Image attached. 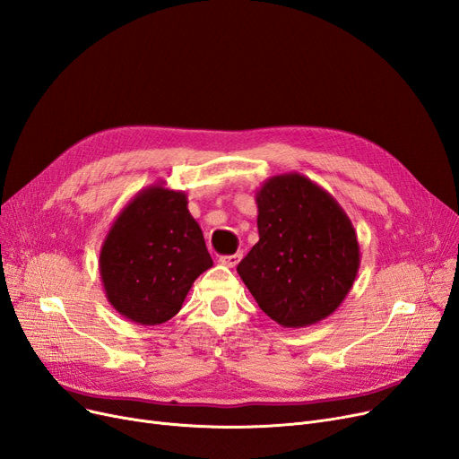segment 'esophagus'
I'll return each instance as SVG.
<instances>
[{
	"instance_id": "obj_1",
	"label": "esophagus",
	"mask_w": 459,
	"mask_h": 459,
	"mask_svg": "<svg viewBox=\"0 0 459 459\" xmlns=\"http://www.w3.org/2000/svg\"><path fill=\"white\" fill-rule=\"evenodd\" d=\"M240 258H242V253H234V255H225V256H221L219 258V263L221 264H225V266H229V268H234L238 263H240Z\"/></svg>"
}]
</instances>
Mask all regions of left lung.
<instances>
[{
    "instance_id": "1",
    "label": "left lung",
    "mask_w": 459,
    "mask_h": 459,
    "mask_svg": "<svg viewBox=\"0 0 459 459\" xmlns=\"http://www.w3.org/2000/svg\"><path fill=\"white\" fill-rule=\"evenodd\" d=\"M258 242L236 272L272 321L316 325L343 304L360 268L349 215L307 176H272L256 189Z\"/></svg>"
}]
</instances>
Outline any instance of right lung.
Here are the masks:
<instances>
[{
    "label": "right lung",
    "mask_w": 459,
    "mask_h": 459,
    "mask_svg": "<svg viewBox=\"0 0 459 459\" xmlns=\"http://www.w3.org/2000/svg\"><path fill=\"white\" fill-rule=\"evenodd\" d=\"M212 266L203 230L187 210V195L165 182L131 198L99 253L107 300L143 326L170 321L195 279Z\"/></svg>",
    "instance_id": "add662e5"
}]
</instances>
